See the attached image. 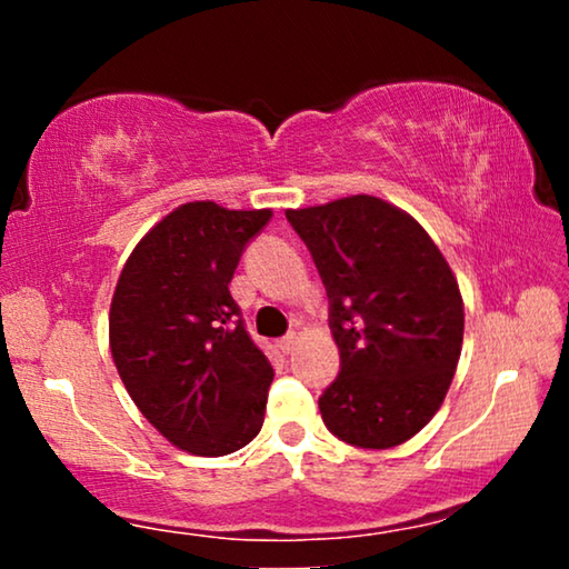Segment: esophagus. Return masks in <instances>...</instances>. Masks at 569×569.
Instances as JSON below:
<instances>
[{
    "mask_svg": "<svg viewBox=\"0 0 569 569\" xmlns=\"http://www.w3.org/2000/svg\"><path fill=\"white\" fill-rule=\"evenodd\" d=\"M295 345H298V337H295V333H287V337H282V339L277 341V347L282 349L284 355H290L292 349H295Z\"/></svg>",
    "mask_w": 569,
    "mask_h": 569,
    "instance_id": "34e87169",
    "label": "esophagus"
}]
</instances>
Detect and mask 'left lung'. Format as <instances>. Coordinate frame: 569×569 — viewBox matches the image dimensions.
<instances>
[{"mask_svg":"<svg viewBox=\"0 0 569 569\" xmlns=\"http://www.w3.org/2000/svg\"><path fill=\"white\" fill-rule=\"evenodd\" d=\"M329 295L341 370L318 399L331 435L386 450L422 430L446 399L463 345L458 282L422 224L357 193L287 209Z\"/></svg>","mask_w":569,"mask_h":569,"instance_id":"obj_1","label":"left lung"}]
</instances>
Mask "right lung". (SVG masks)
<instances>
[{"instance_id": "add662e5", "label": "right lung", "mask_w": 569, "mask_h": 569, "mask_svg": "<svg viewBox=\"0 0 569 569\" xmlns=\"http://www.w3.org/2000/svg\"><path fill=\"white\" fill-rule=\"evenodd\" d=\"M269 220L271 209L189 201L139 240L116 284V370L147 422L193 456L236 453L263 425L274 370L230 279Z\"/></svg>"}]
</instances>
